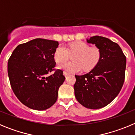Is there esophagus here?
I'll use <instances>...</instances> for the list:
<instances>
[{"label":"esophagus","instance_id":"obj_1","mask_svg":"<svg viewBox=\"0 0 135 135\" xmlns=\"http://www.w3.org/2000/svg\"><path fill=\"white\" fill-rule=\"evenodd\" d=\"M64 76H68V75H70V73H69V72H68V71H64Z\"/></svg>","mask_w":135,"mask_h":135}]
</instances>
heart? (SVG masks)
<instances>
[{"label":"heart","instance_id":"b5f03b06","mask_svg":"<svg viewBox=\"0 0 135 135\" xmlns=\"http://www.w3.org/2000/svg\"><path fill=\"white\" fill-rule=\"evenodd\" d=\"M70 55H74L73 63L66 62ZM102 57V52L99 47L90 46L83 42H77L65 48L59 45L54 53L55 61L58 65V68L71 73L79 72L82 68L84 71H90L98 65ZM65 62V63L64 62Z\"/></svg>","mask_w":135,"mask_h":135}]
</instances>
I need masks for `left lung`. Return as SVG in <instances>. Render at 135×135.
<instances>
[{"instance_id": "obj_1", "label": "left lung", "mask_w": 135, "mask_h": 135, "mask_svg": "<svg viewBox=\"0 0 135 135\" xmlns=\"http://www.w3.org/2000/svg\"><path fill=\"white\" fill-rule=\"evenodd\" d=\"M87 42L99 47L102 57L89 73L75 75L74 94L84 107L99 109L109 104L121 90L125 79L126 56L118 44L105 37H90Z\"/></svg>"}]
</instances>
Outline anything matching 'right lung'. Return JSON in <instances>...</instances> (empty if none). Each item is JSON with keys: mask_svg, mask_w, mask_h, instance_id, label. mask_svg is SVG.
Returning a JSON list of instances; mask_svg holds the SVG:
<instances>
[{"mask_svg": "<svg viewBox=\"0 0 135 135\" xmlns=\"http://www.w3.org/2000/svg\"><path fill=\"white\" fill-rule=\"evenodd\" d=\"M59 42L36 38L15 49L8 61L11 86L21 103L31 109L45 110L56 102L65 77L55 68L54 53ZM54 73L51 76L48 74Z\"/></svg>", "mask_w": 135, "mask_h": 135, "instance_id": "right-lung-1", "label": "right lung"}]
</instances>
